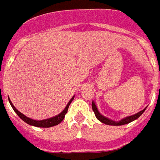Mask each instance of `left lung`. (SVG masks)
<instances>
[{
    "label": "left lung",
    "mask_w": 160,
    "mask_h": 160,
    "mask_svg": "<svg viewBox=\"0 0 160 160\" xmlns=\"http://www.w3.org/2000/svg\"><path fill=\"white\" fill-rule=\"evenodd\" d=\"M92 111H94V114L96 116V118H97L98 120H99L101 122L106 124V125H111V126H121V125L129 123L131 122L136 120L138 118H140L141 115L143 114V112L146 111V109H147V107H146L145 109H143L142 111H139L136 114L126 117V118L121 119L120 121H114L111 120L110 118H106V117H104V116H103V115L101 114L100 112L98 111V110L97 106H96V104H95V103H94L93 101H92Z\"/></svg>",
    "instance_id": "obj_1"
}]
</instances>
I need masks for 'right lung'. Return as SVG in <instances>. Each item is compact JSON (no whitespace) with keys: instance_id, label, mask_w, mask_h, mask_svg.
Segmentation results:
<instances>
[{"instance_id":"right-lung-1","label":"right lung","mask_w":160,"mask_h":160,"mask_svg":"<svg viewBox=\"0 0 160 160\" xmlns=\"http://www.w3.org/2000/svg\"><path fill=\"white\" fill-rule=\"evenodd\" d=\"M73 98H74V96L70 99L69 102L68 103L67 106L65 107V109H64V110H63L60 114H58L57 116H55V117H53V118H47V119H43V120H39V121L34 120V119H32V118H27L26 116L22 114L20 111H18V110L14 107V105L12 104L11 100L9 99V98H8V101H9V103H10V104H11L12 108L13 109V111L16 112V114L18 115L19 118H21L25 122H26L27 124H29V125L35 126V127H38V128H50V127H53V126H56V125H57V124H59L60 122L64 119V118H65V115H66L67 112H68V107H69L71 102L73 101Z\"/></svg>"}]
</instances>
